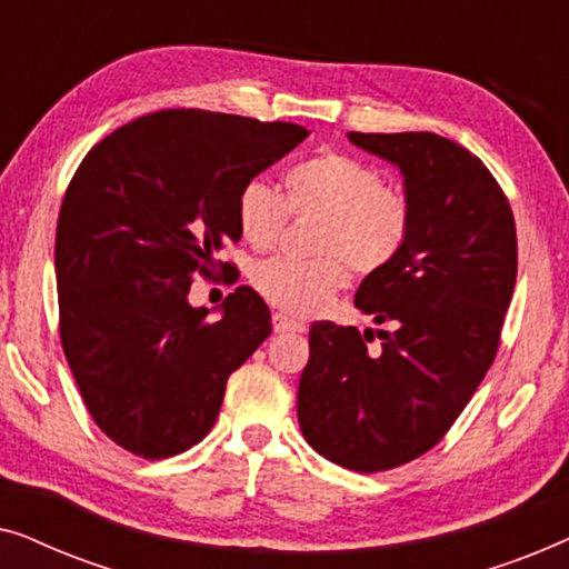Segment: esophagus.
Listing matches in <instances>:
<instances>
[{"label":"esophagus","instance_id":"34e87169","mask_svg":"<svg viewBox=\"0 0 569 569\" xmlns=\"http://www.w3.org/2000/svg\"><path fill=\"white\" fill-rule=\"evenodd\" d=\"M271 323H274V331H277V333H284V331H298V333H302V331H306V323L295 321V318L284 316V313H274V316H271Z\"/></svg>","mask_w":569,"mask_h":569}]
</instances>
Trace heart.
Returning <instances> with one entry per match:
<instances>
[{"mask_svg": "<svg viewBox=\"0 0 569 569\" xmlns=\"http://www.w3.org/2000/svg\"><path fill=\"white\" fill-rule=\"evenodd\" d=\"M292 214H318V256H271L253 267L251 284L271 306L295 316L321 310L349 282V269L372 274L388 267L411 232V201L383 183L378 168L349 152L323 150L284 173V197L263 178L240 186V236L269 248Z\"/></svg>", "mask_w": 569, "mask_h": 569, "instance_id": "obj_1", "label": "heart"}]
</instances>
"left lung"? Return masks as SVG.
I'll use <instances>...</instances> for the list:
<instances>
[{
	"label": "left lung",
	"instance_id": "8db88e82",
	"mask_svg": "<svg viewBox=\"0 0 569 569\" xmlns=\"http://www.w3.org/2000/svg\"><path fill=\"white\" fill-rule=\"evenodd\" d=\"M349 139L403 173L411 232L362 279L357 308L380 331L318 321L300 376L298 419L316 453L360 473L438 446L495 362L518 277L510 201L485 162L432 131Z\"/></svg>",
	"mask_w": 569,
	"mask_h": 569
}]
</instances>
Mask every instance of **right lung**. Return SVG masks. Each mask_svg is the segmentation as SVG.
<instances>
[{
	"label": "right lung",
	"instance_id": "add662e5",
	"mask_svg": "<svg viewBox=\"0 0 569 569\" xmlns=\"http://www.w3.org/2000/svg\"><path fill=\"white\" fill-rule=\"evenodd\" d=\"M310 131L290 121L170 108L84 154L57 224L59 337L96 425L147 461L212 430L224 386L271 333L251 287L222 316L189 306L193 277L232 274L238 191Z\"/></svg>",
	"mask_w": 569,
	"mask_h": 569
}]
</instances>
